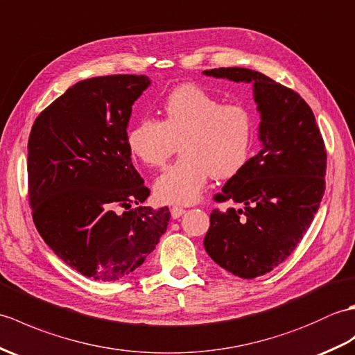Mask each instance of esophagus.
I'll return each instance as SVG.
<instances>
[{
    "instance_id": "esophagus-1",
    "label": "esophagus",
    "mask_w": 355,
    "mask_h": 355,
    "mask_svg": "<svg viewBox=\"0 0 355 355\" xmlns=\"http://www.w3.org/2000/svg\"><path fill=\"white\" fill-rule=\"evenodd\" d=\"M170 212H171V217H173V218H179L180 216L185 214V209L180 208V207H173V208L170 209Z\"/></svg>"
}]
</instances>
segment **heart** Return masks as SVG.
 <instances>
[{
    "mask_svg": "<svg viewBox=\"0 0 355 355\" xmlns=\"http://www.w3.org/2000/svg\"><path fill=\"white\" fill-rule=\"evenodd\" d=\"M162 120L144 116L130 125V153L150 167H162L178 150L182 156L156 179L155 193L165 203L190 205L211 176L230 178L248 161L254 118L248 107L223 103L196 85H180L161 105Z\"/></svg>",
    "mask_w": 355,
    "mask_h": 355,
    "instance_id": "heart-1",
    "label": "heart"
}]
</instances>
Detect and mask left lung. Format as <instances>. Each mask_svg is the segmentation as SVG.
<instances>
[{
    "label": "left lung",
    "instance_id": "obj_1",
    "mask_svg": "<svg viewBox=\"0 0 355 355\" xmlns=\"http://www.w3.org/2000/svg\"><path fill=\"white\" fill-rule=\"evenodd\" d=\"M205 76L254 83L261 114V150L227 180L217 202L239 208L214 209L203 246L235 277L269 273L293 252L309 230L325 193L327 150L311 107L293 89L258 71L214 68Z\"/></svg>",
    "mask_w": 355,
    "mask_h": 355
}]
</instances>
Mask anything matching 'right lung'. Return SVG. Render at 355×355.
Instances as JSON below:
<instances>
[{
  "mask_svg": "<svg viewBox=\"0 0 355 355\" xmlns=\"http://www.w3.org/2000/svg\"><path fill=\"white\" fill-rule=\"evenodd\" d=\"M148 85L147 76L86 78L45 107L30 132L36 230L62 261L96 281L128 277L167 231V207L139 205L150 190L125 143L132 105Z\"/></svg>",
  "mask_w": 355,
  "mask_h": 355,
  "instance_id": "1",
  "label": "right lung"
}]
</instances>
